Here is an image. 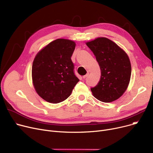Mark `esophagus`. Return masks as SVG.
Wrapping results in <instances>:
<instances>
[{
  "label": "esophagus",
  "instance_id": "34e87169",
  "mask_svg": "<svg viewBox=\"0 0 153 153\" xmlns=\"http://www.w3.org/2000/svg\"><path fill=\"white\" fill-rule=\"evenodd\" d=\"M89 74V71H87V73L85 75H84V76H83V79H85Z\"/></svg>",
  "mask_w": 153,
  "mask_h": 153
}]
</instances>
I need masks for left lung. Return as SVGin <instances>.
<instances>
[{
	"mask_svg": "<svg viewBox=\"0 0 153 153\" xmlns=\"http://www.w3.org/2000/svg\"><path fill=\"white\" fill-rule=\"evenodd\" d=\"M95 55L101 71L97 85L91 88L94 97L103 102L120 98L130 82L131 67L127 54L111 40L103 37L86 43Z\"/></svg>",
	"mask_w": 153,
	"mask_h": 153,
	"instance_id": "left-lung-1",
	"label": "left lung"
}]
</instances>
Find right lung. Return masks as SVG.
<instances>
[{
	"mask_svg": "<svg viewBox=\"0 0 153 153\" xmlns=\"http://www.w3.org/2000/svg\"><path fill=\"white\" fill-rule=\"evenodd\" d=\"M76 47L72 40L57 39L38 52L32 65V81L43 99L58 103L68 99L79 81L71 56Z\"/></svg>",
	"mask_w": 153,
	"mask_h": 153,
	"instance_id": "add662e5",
	"label": "right lung"
}]
</instances>
